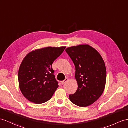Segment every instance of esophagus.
Instances as JSON below:
<instances>
[{"label": "esophagus", "mask_w": 128, "mask_h": 128, "mask_svg": "<svg viewBox=\"0 0 128 128\" xmlns=\"http://www.w3.org/2000/svg\"><path fill=\"white\" fill-rule=\"evenodd\" d=\"M67 81H68V79H67V78L65 79V80H64L62 81V82H61V84H62V85H64V84L67 82Z\"/></svg>", "instance_id": "esophagus-1"}]
</instances>
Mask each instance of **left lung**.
<instances>
[{"instance_id":"1","label":"left lung","mask_w":128,"mask_h":128,"mask_svg":"<svg viewBox=\"0 0 128 128\" xmlns=\"http://www.w3.org/2000/svg\"><path fill=\"white\" fill-rule=\"evenodd\" d=\"M67 53L76 67L78 89L70 100L80 107L94 103L103 93L106 80L105 62L97 50L88 44L68 47Z\"/></svg>"}]
</instances>
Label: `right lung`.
<instances>
[{
    "instance_id": "1",
    "label": "right lung",
    "mask_w": 128,
    "mask_h": 128,
    "mask_svg": "<svg viewBox=\"0 0 128 128\" xmlns=\"http://www.w3.org/2000/svg\"><path fill=\"white\" fill-rule=\"evenodd\" d=\"M66 46L36 49L28 54L18 71L21 92L28 100L35 104L48 101L58 87L52 68L54 61Z\"/></svg>"
}]
</instances>
